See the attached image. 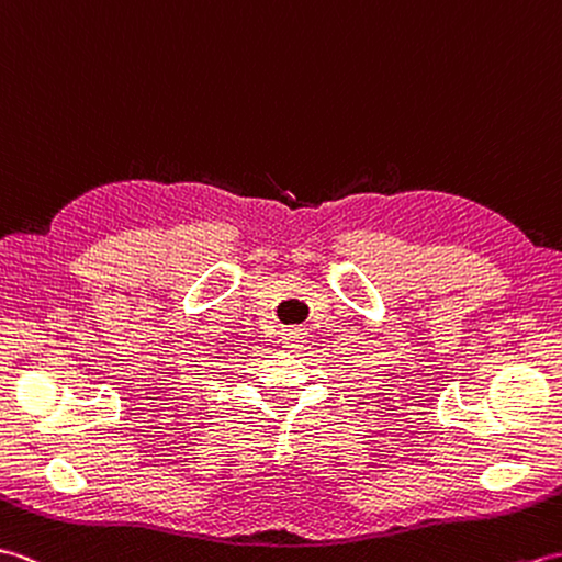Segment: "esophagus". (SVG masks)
<instances>
[{
    "label": "esophagus",
    "mask_w": 562,
    "mask_h": 562,
    "mask_svg": "<svg viewBox=\"0 0 562 562\" xmlns=\"http://www.w3.org/2000/svg\"><path fill=\"white\" fill-rule=\"evenodd\" d=\"M305 334H307V331L301 329V327L281 329V344H283V348H303Z\"/></svg>",
    "instance_id": "obj_1"
}]
</instances>
